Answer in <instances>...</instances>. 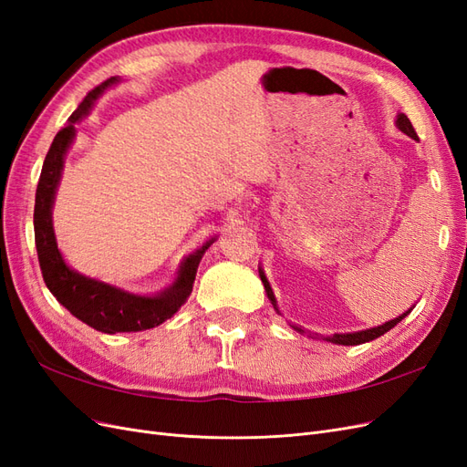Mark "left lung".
I'll list each match as a JSON object with an SVG mask.
<instances>
[{
  "instance_id": "left-lung-1",
  "label": "left lung",
  "mask_w": 467,
  "mask_h": 467,
  "mask_svg": "<svg viewBox=\"0 0 467 467\" xmlns=\"http://www.w3.org/2000/svg\"><path fill=\"white\" fill-rule=\"evenodd\" d=\"M395 126H398V129H400L403 134H407V136H411L413 140H417V132H415V129H413V124H411V120H409V119L403 115V112H398V119H395ZM259 276H261V280H263V286H265V292H266V296H268V300H271L273 307L276 309V314H280L276 298H275V292H273L271 285H268V280H266L265 273L261 271V266H259ZM413 307H415V306H413ZM413 307H411V309H413ZM411 309H407L405 314L398 316V317L391 319V321H386V323L378 325V327H370V329H364V331H355V333H335V335H331V337H323V341L335 343V345H345V347L362 345V343L374 341V338H378V337H381L384 333H388V331L393 329L395 325H398L403 317H407L409 314H411ZM292 327H294V325H292ZM294 329L298 331V333H304L302 327H294Z\"/></svg>"
}]
</instances>
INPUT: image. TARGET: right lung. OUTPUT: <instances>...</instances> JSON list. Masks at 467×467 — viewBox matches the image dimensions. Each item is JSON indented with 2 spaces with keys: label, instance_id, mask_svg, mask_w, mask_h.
Instances as JSON below:
<instances>
[{
  "label": "right lung",
  "instance_id": "right-lung-1",
  "mask_svg": "<svg viewBox=\"0 0 467 467\" xmlns=\"http://www.w3.org/2000/svg\"><path fill=\"white\" fill-rule=\"evenodd\" d=\"M119 81L120 78L115 76L89 91L74 110V115L69 117L67 124L54 136V142L47 153L45 163H42L35 196V244L42 278H45L54 298L69 314L88 323L89 327L109 335L146 331L173 317L192 292L196 268H199L202 255L216 242V237H210L208 242L182 259L175 280L155 294H134L107 285L103 280L86 276L74 271L62 257V251L56 244L52 208L64 171L66 153L76 140V124L89 115L95 101L105 93V89L117 86Z\"/></svg>",
  "mask_w": 467,
  "mask_h": 467
}]
</instances>
